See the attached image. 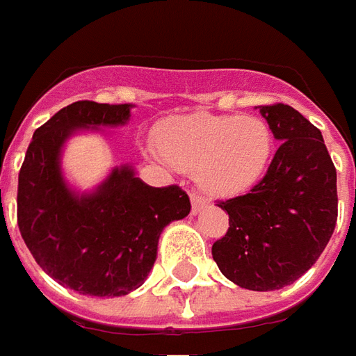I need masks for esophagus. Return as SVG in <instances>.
<instances>
[{"mask_svg": "<svg viewBox=\"0 0 356 356\" xmlns=\"http://www.w3.org/2000/svg\"><path fill=\"white\" fill-rule=\"evenodd\" d=\"M191 197V213L197 214L199 211H203L207 207V199L203 197V195H199L197 191H191L190 193Z\"/></svg>", "mask_w": 356, "mask_h": 356, "instance_id": "1", "label": "esophagus"}]
</instances>
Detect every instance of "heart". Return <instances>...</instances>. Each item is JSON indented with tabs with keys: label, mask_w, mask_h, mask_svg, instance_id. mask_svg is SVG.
<instances>
[{
	"label": "heart",
	"mask_w": 356,
	"mask_h": 356,
	"mask_svg": "<svg viewBox=\"0 0 356 356\" xmlns=\"http://www.w3.org/2000/svg\"><path fill=\"white\" fill-rule=\"evenodd\" d=\"M155 147L176 168L195 170V180L207 193L238 195L266 172L274 134L259 117L195 113L161 122Z\"/></svg>",
	"instance_id": "heart-1"
}]
</instances>
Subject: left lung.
<instances>
[{"mask_svg": "<svg viewBox=\"0 0 356 356\" xmlns=\"http://www.w3.org/2000/svg\"><path fill=\"white\" fill-rule=\"evenodd\" d=\"M280 147L245 195L218 201L230 228L213 243L226 278L253 291L293 284L318 261L337 220V174L322 134L284 103L261 105Z\"/></svg>", "mask_w": 356, "mask_h": 356, "instance_id": "8db88e82", "label": "left lung"}]
</instances>
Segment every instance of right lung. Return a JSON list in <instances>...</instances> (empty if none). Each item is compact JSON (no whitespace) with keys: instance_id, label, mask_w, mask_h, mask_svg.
Here are the masks:
<instances>
[{"instance_id":"1","label":"right lung","mask_w":356,"mask_h":356,"mask_svg":"<svg viewBox=\"0 0 356 356\" xmlns=\"http://www.w3.org/2000/svg\"><path fill=\"white\" fill-rule=\"evenodd\" d=\"M132 105L76 102L40 126L19 172L17 222L45 274L82 295L120 297L140 287L166 224L190 214L180 186L153 188L130 166L115 168L90 195H74L59 168L76 128L124 124Z\"/></svg>"}]
</instances>
